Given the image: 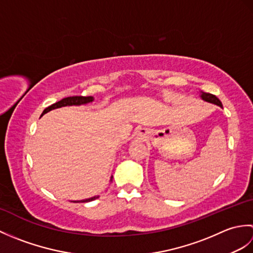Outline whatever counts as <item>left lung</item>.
Instances as JSON below:
<instances>
[{"label":"left lung","instance_id":"1","mask_svg":"<svg viewBox=\"0 0 253 253\" xmlns=\"http://www.w3.org/2000/svg\"><path fill=\"white\" fill-rule=\"evenodd\" d=\"M201 98H202L204 101L210 102V103H214V104H216V105H218V106H222V102L219 101V99L217 98L216 95H214V94H212V93L202 92Z\"/></svg>","mask_w":253,"mask_h":253}]
</instances>
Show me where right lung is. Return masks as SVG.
<instances>
[{"mask_svg": "<svg viewBox=\"0 0 253 253\" xmlns=\"http://www.w3.org/2000/svg\"><path fill=\"white\" fill-rule=\"evenodd\" d=\"M93 98L92 96H83V95H76V96H68V98H64L61 101L56 102V103L52 104L50 106H47L46 109L42 113V115L45 114L46 112H49L51 110L57 109V107H62V106H66V105H80V104H85L89 103V102H92ZM98 197H93V198H89L85 199V200H80V201H75V202H89L92 201L94 199Z\"/></svg>", "mask_w": 253, "mask_h": 253, "instance_id": "1", "label": "right lung"}]
</instances>
